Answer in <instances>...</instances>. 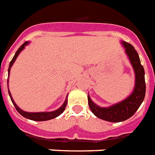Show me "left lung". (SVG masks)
<instances>
[{"instance_id":"1","label":"left lung","mask_w":155,"mask_h":155,"mask_svg":"<svg viewBox=\"0 0 155 155\" xmlns=\"http://www.w3.org/2000/svg\"><path fill=\"white\" fill-rule=\"evenodd\" d=\"M126 54L134 71L135 83L133 92L127 98L114 104L109 107H101L95 104L88 94V103L93 114L100 119L107 122H120L126 121L132 117L138 110L144 100L146 94V82H145L144 68L141 65V61L138 53L132 45L122 41Z\"/></svg>"}]
</instances>
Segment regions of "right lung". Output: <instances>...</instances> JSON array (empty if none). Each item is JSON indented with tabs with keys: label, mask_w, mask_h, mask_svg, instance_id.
Instances as JSON below:
<instances>
[{
	"label": "right lung",
	"mask_w": 155,
	"mask_h": 155,
	"mask_svg": "<svg viewBox=\"0 0 155 155\" xmlns=\"http://www.w3.org/2000/svg\"><path fill=\"white\" fill-rule=\"evenodd\" d=\"M28 43H29V41H25L24 44L22 45L20 47L19 49H17V51L16 52L14 57H13L12 61H11L10 63H9V66H8V77H9V73H10L11 67L13 66L14 61H16V59H17V58L20 54V53H21V52L25 49V47L27 45H28ZM7 85H8V94H9V97H10L11 101H12V102H13V106H15V108H16V110H17V112L19 113L20 114L22 115V116H23L24 117H25V118H28V119L33 120V121H38V122H42V121H48V120L53 119V118H55V117H58L60 114H61L64 112V110H65V107H66V105H67L68 99H67V97H66L65 101H64V103L62 104V106H61L60 108H58V110H56L51 111V112H38V113L26 112V111L22 110L21 109L19 108V107L17 106V104L15 103L14 100H13V97H12L10 91H9V90H8V80H7Z\"/></svg>",
	"instance_id": "right-lung-1"
}]
</instances>
